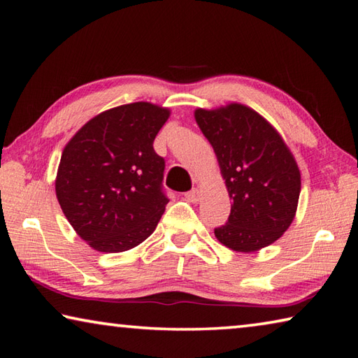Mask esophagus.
<instances>
[{
  "instance_id": "1",
  "label": "esophagus",
  "mask_w": 358,
  "mask_h": 358,
  "mask_svg": "<svg viewBox=\"0 0 358 358\" xmlns=\"http://www.w3.org/2000/svg\"><path fill=\"white\" fill-rule=\"evenodd\" d=\"M201 199V192L199 191V189H192L191 192L186 194V200L189 203H199Z\"/></svg>"
}]
</instances>
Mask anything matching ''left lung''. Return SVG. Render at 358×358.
Returning <instances> with one entry per match:
<instances>
[{
  "label": "left lung",
  "instance_id": "obj_1",
  "mask_svg": "<svg viewBox=\"0 0 358 358\" xmlns=\"http://www.w3.org/2000/svg\"><path fill=\"white\" fill-rule=\"evenodd\" d=\"M194 117L232 200L229 220L214 231L217 240L243 254L272 245L294 222L301 191L299 164L283 136L241 103L199 108Z\"/></svg>",
  "mask_w": 358,
  "mask_h": 358
}]
</instances>
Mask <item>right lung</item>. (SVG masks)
Wrapping results in <instances>:
<instances>
[{"label": "right lung", "mask_w": 358, "mask_h": 358, "mask_svg": "<svg viewBox=\"0 0 358 358\" xmlns=\"http://www.w3.org/2000/svg\"><path fill=\"white\" fill-rule=\"evenodd\" d=\"M171 109L149 101L98 113L67 141L55 192L73 231L98 252H124L155 231L169 200L154 150Z\"/></svg>", "instance_id": "obj_1"}]
</instances>
